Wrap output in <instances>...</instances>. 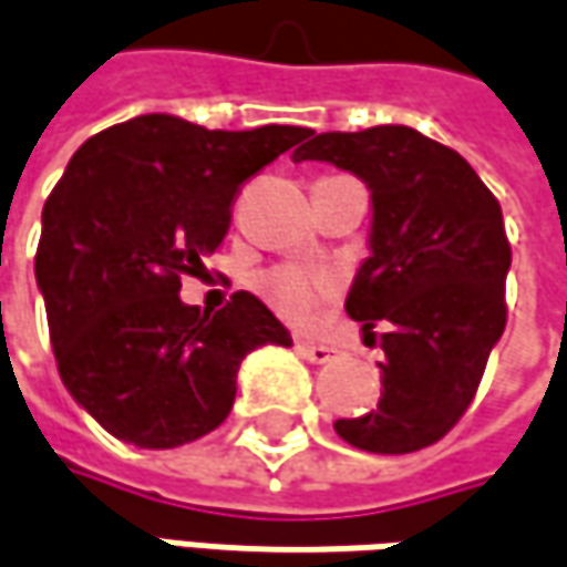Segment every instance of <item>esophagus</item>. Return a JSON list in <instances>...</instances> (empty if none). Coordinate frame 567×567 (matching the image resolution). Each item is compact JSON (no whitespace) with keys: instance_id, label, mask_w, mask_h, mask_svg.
<instances>
[{"instance_id":"1","label":"esophagus","mask_w":567,"mask_h":567,"mask_svg":"<svg viewBox=\"0 0 567 567\" xmlns=\"http://www.w3.org/2000/svg\"><path fill=\"white\" fill-rule=\"evenodd\" d=\"M297 351L306 357V360H312V363H328V360L334 357V348L316 344V341H297Z\"/></svg>"}]
</instances>
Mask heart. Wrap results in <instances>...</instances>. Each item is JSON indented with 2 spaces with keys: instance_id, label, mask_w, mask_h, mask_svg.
Segmentation results:
<instances>
[{
  "instance_id": "obj_1",
  "label": "heart",
  "mask_w": 567,
  "mask_h": 567,
  "mask_svg": "<svg viewBox=\"0 0 567 567\" xmlns=\"http://www.w3.org/2000/svg\"><path fill=\"white\" fill-rule=\"evenodd\" d=\"M258 293L268 299V306L274 312H280L284 319L290 322H306L312 319V312L334 297V280L328 274L319 270L293 268V265H284V268H270L265 274H258L255 280Z\"/></svg>"
}]
</instances>
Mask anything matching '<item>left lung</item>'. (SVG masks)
I'll use <instances>...</instances> for the list:
<instances>
[{
	"mask_svg": "<svg viewBox=\"0 0 567 567\" xmlns=\"http://www.w3.org/2000/svg\"><path fill=\"white\" fill-rule=\"evenodd\" d=\"M331 162L370 187V258L348 316L385 351L380 405L338 417L334 431L367 453L437 443L475 399L507 326L511 241L495 194L456 150L402 124L306 133L293 162Z\"/></svg>",
	"mask_w": 567,
	"mask_h": 567,
	"instance_id": "left-lung-1",
	"label": "left lung"
}]
</instances>
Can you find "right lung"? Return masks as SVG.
<instances>
[{"mask_svg": "<svg viewBox=\"0 0 567 567\" xmlns=\"http://www.w3.org/2000/svg\"><path fill=\"white\" fill-rule=\"evenodd\" d=\"M306 133L143 114L70 158L43 204L34 274L60 380L107 434L143 450L204 437L236 402L245 354L293 344L245 290L213 316L178 290L185 274L204 277L239 187Z\"/></svg>", "mask_w": 567, "mask_h": 567, "instance_id": "right-lung-1", "label": "right lung"}]
</instances>
